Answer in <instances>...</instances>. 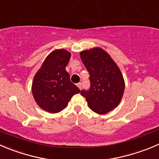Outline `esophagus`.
I'll return each instance as SVG.
<instances>
[{"instance_id": "esophagus-1", "label": "esophagus", "mask_w": 159, "mask_h": 159, "mask_svg": "<svg viewBox=\"0 0 159 159\" xmlns=\"http://www.w3.org/2000/svg\"><path fill=\"white\" fill-rule=\"evenodd\" d=\"M77 86H78V87L81 89V83H78V84H77Z\"/></svg>"}]
</instances>
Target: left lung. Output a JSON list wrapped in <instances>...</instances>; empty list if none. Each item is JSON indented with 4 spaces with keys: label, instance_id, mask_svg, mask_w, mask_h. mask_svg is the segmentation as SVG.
Here are the masks:
<instances>
[{
    "label": "left lung",
    "instance_id": "1",
    "mask_svg": "<svg viewBox=\"0 0 159 159\" xmlns=\"http://www.w3.org/2000/svg\"><path fill=\"white\" fill-rule=\"evenodd\" d=\"M83 64L90 75L91 87L82 90L89 108L98 114L115 109L123 98L125 82L120 70L109 53L100 47L80 52Z\"/></svg>",
    "mask_w": 159,
    "mask_h": 159
}]
</instances>
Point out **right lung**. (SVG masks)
I'll return each mask as SVG.
<instances>
[{
	"instance_id": "right-lung-1",
	"label": "right lung",
	"mask_w": 159,
	"mask_h": 159,
	"mask_svg": "<svg viewBox=\"0 0 159 159\" xmlns=\"http://www.w3.org/2000/svg\"><path fill=\"white\" fill-rule=\"evenodd\" d=\"M71 53L64 49L52 51L44 60L32 81V92L39 107L57 113L67 107L71 97L81 91L70 81L65 67Z\"/></svg>"
}]
</instances>
